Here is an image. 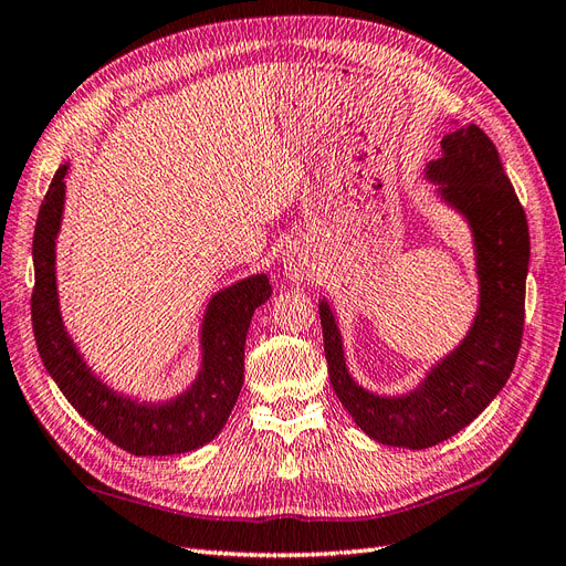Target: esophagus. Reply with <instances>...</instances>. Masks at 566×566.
I'll return each instance as SVG.
<instances>
[{
	"mask_svg": "<svg viewBox=\"0 0 566 566\" xmlns=\"http://www.w3.org/2000/svg\"><path fill=\"white\" fill-rule=\"evenodd\" d=\"M284 272L289 274V280H294V282H303V280L308 277L306 265H303L301 260H296V258H286L284 260Z\"/></svg>",
	"mask_w": 566,
	"mask_h": 566,
	"instance_id": "esophagus-1",
	"label": "esophagus"
}]
</instances>
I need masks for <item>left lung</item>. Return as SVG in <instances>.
Wrapping results in <instances>:
<instances>
[{
	"mask_svg": "<svg viewBox=\"0 0 566 566\" xmlns=\"http://www.w3.org/2000/svg\"><path fill=\"white\" fill-rule=\"evenodd\" d=\"M440 145L442 155L426 165V179L469 222L475 249L478 311L467 337L411 392L373 395L346 368L335 311L321 301L332 389L356 426L389 447H434L481 416L510 380L524 332L528 222L495 143L475 124H467L449 132Z\"/></svg>",
	"mask_w": 566,
	"mask_h": 566,
	"instance_id": "obj_1",
	"label": "left lung"
}]
</instances>
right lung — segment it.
<instances>
[{
    "label": "right lung",
    "instance_id": "right-lung-1",
    "mask_svg": "<svg viewBox=\"0 0 566 566\" xmlns=\"http://www.w3.org/2000/svg\"><path fill=\"white\" fill-rule=\"evenodd\" d=\"M69 163L56 169L42 200L33 265V332L42 364L85 421L136 457L193 452L214 440L243 385V346L251 317L272 294L268 274H251L217 292L200 325V370L186 392L169 401H138L103 382L69 337L56 294V234L62 227Z\"/></svg>",
    "mask_w": 566,
    "mask_h": 566
}]
</instances>
